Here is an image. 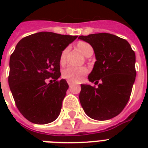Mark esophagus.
I'll use <instances>...</instances> for the list:
<instances>
[{
    "mask_svg": "<svg viewBox=\"0 0 148 148\" xmlns=\"http://www.w3.org/2000/svg\"><path fill=\"white\" fill-rule=\"evenodd\" d=\"M67 84H68V85H69L70 87H71V85L74 84V82H73V81L68 80V81H67Z\"/></svg>",
    "mask_w": 148,
    "mask_h": 148,
    "instance_id": "obj_1",
    "label": "esophagus"
}]
</instances>
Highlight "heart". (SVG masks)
<instances>
[{"label": "heart", "instance_id": "b5f03b06", "mask_svg": "<svg viewBox=\"0 0 148 148\" xmlns=\"http://www.w3.org/2000/svg\"><path fill=\"white\" fill-rule=\"evenodd\" d=\"M77 47L84 55L88 57L89 54L93 53L92 46L85 41H79L77 44ZM67 53V48H65L62 51L60 55V64L61 65H64L66 63V55ZM88 73V69L84 67H74L69 66L64 70L62 73V76L64 78L70 80L73 82H77L83 79L84 76Z\"/></svg>", "mask_w": 148, "mask_h": 148}]
</instances>
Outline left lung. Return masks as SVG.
Returning a JSON list of instances; mask_svg holds the SVG:
<instances>
[{
    "mask_svg": "<svg viewBox=\"0 0 148 148\" xmlns=\"http://www.w3.org/2000/svg\"><path fill=\"white\" fill-rule=\"evenodd\" d=\"M95 51L97 60L88 75L98 88L81 84L80 102L88 116L97 121L116 117L128 102L136 77L135 53L125 39L108 33L80 36Z\"/></svg>",
    "mask_w": 148,
    "mask_h": 148,
    "instance_id": "left-lung-1",
    "label": "left lung"
}]
</instances>
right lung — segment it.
Listing matches in <instances>:
<instances>
[{
	"instance_id": "right-lung-1",
	"label": "right lung",
	"mask_w": 148,
	"mask_h": 148,
	"mask_svg": "<svg viewBox=\"0 0 148 148\" xmlns=\"http://www.w3.org/2000/svg\"><path fill=\"white\" fill-rule=\"evenodd\" d=\"M77 38L39 32L22 38L11 53L8 84L17 109L29 121L48 124L60 114L69 87L64 79L58 80L60 55ZM48 79L54 83L47 84Z\"/></svg>"
}]
</instances>
